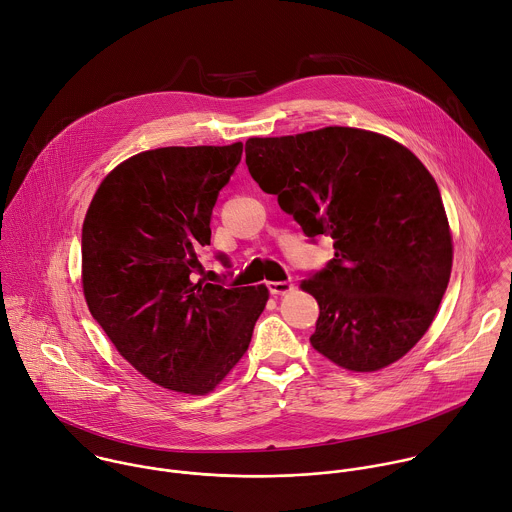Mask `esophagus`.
I'll use <instances>...</instances> for the list:
<instances>
[{"label": "esophagus", "mask_w": 512, "mask_h": 512, "mask_svg": "<svg viewBox=\"0 0 512 512\" xmlns=\"http://www.w3.org/2000/svg\"><path fill=\"white\" fill-rule=\"evenodd\" d=\"M267 287H269L271 295H287L293 289V283H289V281H269Z\"/></svg>", "instance_id": "esophagus-1"}]
</instances>
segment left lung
<instances>
[{
  "label": "left lung",
  "mask_w": 512,
  "mask_h": 512,
  "mask_svg": "<svg viewBox=\"0 0 512 512\" xmlns=\"http://www.w3.org/2000/svg\"><path fill=\"white\" fill-rule=\"evenodd\" d=\"M255 183L335 259L301 281L319 303L313 350L350 372L404 358L434 321L452 233L434 177L404 144L362 128L245 142Z\"/></svg>",
  "instance_id": "1"
}]
</instances>
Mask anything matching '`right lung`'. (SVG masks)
<instances>
[{
    "label": "right lung",
    "instance_id": "obj_1",
    "mask_svg": "<svg viewBox=\"0 0 512 512\" xmlns=\"http://www.w3.org/2000/svg\"><path fill=\"white\" fill-rule=\"evenodd\" d=\"M243 142L138 152L104 177L82 225V289L118 354L150 382L213 392L245 356L265 285L197 279Z\"/></svg>",
    "mask_w": 512,
    "mask_h": 512
}]
</instances>
